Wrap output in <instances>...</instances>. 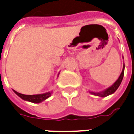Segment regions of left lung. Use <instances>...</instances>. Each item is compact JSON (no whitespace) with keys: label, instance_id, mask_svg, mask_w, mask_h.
Returning a JSON list of instances; mask_svg holds the SVG:
<instances>
[{"label":"left lung","instance_id":"left-lung-1","mask_svg":"<svg viewBox=\"0 0 134 134\" xmlns=\"http://www.w3.org/2000/svg\"><path fill=\"white\" fill-rule=\"evenodd\" d=\"M124 59V57H123ZM124 63L123 64V68H122V72L121 74L119 76L118 79L116 80L115 82H114L113 85H112L110 87H109L108 88H107L105 90L102 91V92H92V91H90L89 90V92L90 94H93L94 96H100V97H105V96H108L110 95V94H113V93L115 92V91L118 89V87H120V84L122 82V79H123V77H124Z\"/></svg>","mask_w":134,"mask_h":134}]
</instances>
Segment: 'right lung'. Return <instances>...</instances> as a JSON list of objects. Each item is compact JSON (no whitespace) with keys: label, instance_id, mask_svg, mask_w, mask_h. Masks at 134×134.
Returning <instances> with one entry per match:
<instances>
[{"label":"right lung","instance_id":"right-lung-1","mask_svg":"<svg viewBox=\"0 0 134 134\" xmlns=\"http://www.w3.org/2000/svg\"><path fill=\"white\" fill-rule=\"evenodd\" d=\"M59 73L58 74V76H59ZM13 92L23 100L34 103H39L42 102L43 100H46L47 98L50 97L52 94V91L46 92V93H44V94H35V95H25V94H20V93L16 92L15 90H13Z\"/></svg>","mask_w":134,"mask_h":134}]
</instances>
